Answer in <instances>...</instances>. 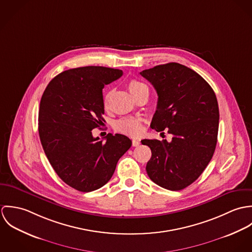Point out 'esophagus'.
<instances>
[{
	"mask_svg": "<svg viewBox=\"0 0 252 252\" xmlns=\"http://www.w3.org/2000/svg\"><path fill=\"white\" fill-rule=\"evenodd\" d=\"M132 144H133V146H139V145L141 144V141H139V140H133Z\"/></svg>",
	"mask_w": 252,
	"mask_h": 252,
	"instance_id": "34e87169",
	"label": "esophagus"
}]
</instances>
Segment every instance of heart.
I'll return each mask as SVG.
<instances>
[{
    "label": "heart",
    "mask_w": 252,
    "mask_h": 252,
    "mask_svg": "<svg viewBox=\"0 0 252 252\" xmlns=\"http://www.w3.org/2000/svg\"><path fill=\"white\" fill-rule=\"evenodd\" d=\"M128 89L134 98L144 91H148L147 85L138 79H131L128 82ZM108 96H107L105 99V108H108ZM114 128L116 131L129 136H139L143 132V121L139 118L124 117L115 122Z\"/></svg>",
    "instance_id": "b5f03b06"
}]
</instances>
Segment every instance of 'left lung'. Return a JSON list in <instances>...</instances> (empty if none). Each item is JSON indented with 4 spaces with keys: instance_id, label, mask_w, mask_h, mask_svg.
Returning <instances> with one entry per match:
<instances>
[{
    "instance_id": "1",
    "label": "left lung",
    "mask_w": 252,
    "mask_h": 252,
    "mask_svg": "<svg viewBox=\"0 0 252 252\" xmlns=\"http://www.w3.org/2000/svg\"><path fill=\"white\" fill-rule=\"evenodd\" d=\"M140 73L158 95L150 127L157 132L166 129L173 135L171 143L142 142L151 149L146 173L159 186L179 191L202 175L215 153L219 124L216 93L199 73L179 63Z\"/></svg>"
}]
</instances>
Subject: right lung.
<instances>
[{"label":"right lung","instance_id":"1","mask_svg":"<svg viewBox=\"0 0 252 252\" xmlns=\"http://www.w3.org/2000/svg\"><path fill=\"white\" fill-rule=\"evenodd\" d=\"M123 72L99 66L71 69L46 86L39 104L38 135L58 177L72 188L91 192L111 179L118 160L131 147L121 134L94 138L105 121L103 88Z\"/></svg>","mask_w":252,"mask_h":252}]
</instances>
